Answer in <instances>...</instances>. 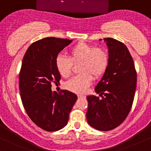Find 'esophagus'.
<instances>
[{"label": "esophagus", "instance_id": "obj_1", "mask_svg": "<svg viewBox=\"0 0 151 151\" xmlns=\"http://www.w3.org/2000/svg\"><path fill=\"white\" fill-rule=\"evenodd\" d=\"M77 96H78V98H81V97H83V96L81 95V94H78Z\"/></svg>", "mask_w": 151, "mask_h": 151}]
</instances>
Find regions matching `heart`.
<instances>
[{
  "label": "heart",
  "instance_id": "1",
  "mask_svg": "<svg viewBox=\"0 0 151 151\" xmlns=\"http://www.w3.org/2000/svg\"><path fill=\"white\" fill-rule=\"evenodd\" d=\"M79 63L81 74L68 81L65 88L75 93H83L91 83L92 76L97 78L106 71L109 65V55L106 50L102 48L80 42L70 50L69 58L63 55L57 57L55 66L60 76L67 78L72 73L73 63Z\"/></svg>",
  "mask_w": 151,
  "mask_h": 151
}]
</instances>
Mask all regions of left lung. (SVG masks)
I'll use <instances>...</instances> for the list:
<instances>
[{
	"instance_id": "1",
	"label": "left lung",
	"mask_w": 151,
	"mask_h": 151,
	"mask_svg": "<svg viewBox=\"0 0 151 151\" xmlns=\"http://www.w3.org/2000/svg\"><path fill=\"white\" fill-rule=\"evenodd\" d=\"M108 47L109 65L95 91L87 96L88 124L100 131H109L121 124L132 107L137 84V73L127 47L113 38H104Z\"/></svg>"
}]
</instances>
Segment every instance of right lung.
<instances>
[{"instance_id":"1","label":"right lung","mask_w":151,"mask_h":151,"mask_svg":"<svg viewBox=\"0 0 151 151\" xmlns=\"http://www.w3.org/2000/svg\"><path fill=\"white\" fill-rule=\"evenodd\" d=\"M72 42L68 39L47 37L32 43L24 55L19 73V89L24 107L32 121L44 130L54 132L67 124L77 100L67 90H51L60 74L55 66L58 53Z\"/></svg>"}]
</instances>
